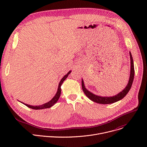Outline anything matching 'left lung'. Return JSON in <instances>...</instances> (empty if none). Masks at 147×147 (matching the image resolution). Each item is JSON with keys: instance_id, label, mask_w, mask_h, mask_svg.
Listing matches in <instances>:
<instances>
[{"instance_id": "left-lung-1", "label": "left lung", "mask_w": 147, "mask_h": 147, "mask_svg": "<svg viewBox=\"0 0 147 147\" xmlns=\"http://www.w3.org/2000/svg\"><path fill=\"white\" fill-rule=\"evenodd\" d=\"M130 53V78L128 82V84L127 86L125 87V88L120 92L119 94L117 95L113 96H101L99 95H96L88 90L85 87L84 85V82L83 80L82 79V89L83 90V92H84L86 95L93 102H95L98 103L100 104H110V103H113L115 102H116L121 99H123L125 95H127V94L130 91L132 84L133 82L134 77V62H133V57L131 55V52H129Z\"/></svg>"}]
</instances>
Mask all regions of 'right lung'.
<instances>
[{"label":"right lung","instance_id":"obj_1","mask_svg":"<svg viewBox=\"0 0 147 147\" xmlns=\"http://www.w3.org/2000/svg\"><path fill=\"white\" fill-rule=\"evenodd\" d=\"M71 71H69L67 73V74L66 75H65L63 77V78L61 79V80H60V82H59V84L58 89H57V92H56V95L54 96V97H53L50 101H49V102H47V103H44V104H43V105H38V106H32V105H28V104L24 103L22 102H20H20H22V103H23V104H24L25 105L27 106V107H28V108H31V109H35V110L47 109V108H49L52 107V106L54 105L55 103H56L57 102V100H58V99H59V97H60V94H61V88H60V87H61V84H63V81H64L66 79V78L68 77L69 74H70Z\"/></svg>","mask_w":147,"mask_h":147}]
</instances>
